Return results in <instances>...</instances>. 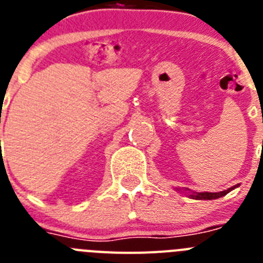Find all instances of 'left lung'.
<instances>
[{
    "mask_svg": "<svg viewBox=\"0 0 263 263\" xmlns=\"http://www.w3.org/2000/svg\"><path fill=\"white\" fill-rule=\"evenodd\" d=\"M234 188H236V186L227 189V191L217 192V193H209V192H204V193H193V195H191V197L196 198V200H214V198H220L222 197V196L228 195V193Z\"/></svg>",
    "mask_w": 263,
    "mask_h": 263,
    "instance_id": "obj_1",
    "label": "left lung"
}]
</instances>
